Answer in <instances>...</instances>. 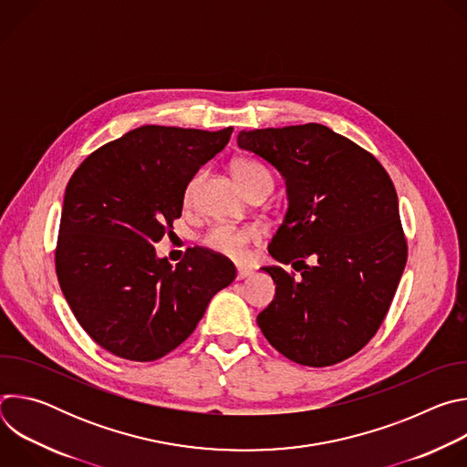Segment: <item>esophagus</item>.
<instances>
[{"label":"esophagus","instance_id":"34e87169","mask_svg":"<svg viewBox=\"0 0 467 467\" xmlns=\"http://www.w3.org/2000/svg\"><path fill=\"white\" fill-rule=\"evenodd\" d=\"M251 275H253V270L244 268V265H238V268H236V279H238V281H244V279H247V277H251Z\"/></svg>","mask_w":467,"mask_h":467}]
</instances>
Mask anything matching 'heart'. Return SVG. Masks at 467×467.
<instances>
[{"label": "heart", "instance_id": "b5f03b06", "mask_svg": "<svg viewBox=\"0 0 467 467\" xmlns=\"http://www.w3.org/2000/svg\"><path fill=\"white\" fill-rule=\"evenodd\" d=\"M231 171L236 179V182L244 188V192H247L256 181L260 179H272L268 170H265L262 164L249 161V159H238L231 164ZM199 184V175H195L186 190H184V202H190L193 197V192ZM260 233L256 227L251 225H244V227H234V225H214L211 227L202 242L207 249H211L213 253H218L222 256L233 258V260H240L245 256V251L251 244L258 242Z\"/></svg>", "mask_w": 467, "mask_h": 467}]
</instances>
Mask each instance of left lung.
<instances>
[{"instance_id": "1", "label": "left lung", "mask_w": 467, "mask_h": 467, "mask_svg": "<svg viewBox=\"0 0 467 467\" xmlns=\"http://www.w3.org/2000/svg\"><path fill=\"white\" fill-rule=\"evenodd\" d=\"M238 148L286 182L288 211L265 265L275 297L256 323L279 353L312 368L360 351L380 327L407 264L393 182L380 162L321 123L238 132Z\"/></svg>"}]
</instances>
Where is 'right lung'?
<instances>
[{"instance_id":"add662e5","label":"right lung","mask_w":467,"mask_h":467,"mask_svg":"<svg viewBox=\"0 0 467 467\" xmlns=\"http://www.w3.org/2000/svg\"><path fill=\"white\" fill-rule=\"evenodd\" d=\"M231 132L142 125L94 151L66 186L58 285L109 353L135 362L168 355L234 281V265L207 249L193 247L173 268L153 245L181 216L188 182Z\"/></svg>"}]
</instances>
